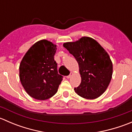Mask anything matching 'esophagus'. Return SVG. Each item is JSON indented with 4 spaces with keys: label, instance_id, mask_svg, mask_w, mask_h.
Wrapping results in <instances>:
<instances>
[{
    "label": "esophagus",
    "instance_id": "1",
    "mask_svg": "<svg viewBox=\"0 0 132 132\" xmlns=\"http://www.w3.org/2000/svg\"><path fill=\"white\" fill-rule=\"evenodd\" d=\"M72 75H73V73H70V74L68 76H67V77H67V78H70Z\"/></svg>",
    "mask_w": 132,
    "mask_h": 132
}]
</instances>
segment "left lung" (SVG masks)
<instances>
[{"mask_svg":"<svg viewBox=\"0 0 132 132\" xmlns=\"http://www.w3.org/2000/svg\"><path fill=\"white\" fill-rule=\"evenodd\" d=\"M63 46L73 55L79 66L81 83L74 89L77 94L89 100L100 96L112 76V62L107 52L96 41L86 36L64 43Z\"/></svg>","mask_w":132,"mask_h":132,"instance_id":"obj_1","label":"left lung"}]
</instances>
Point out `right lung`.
<instances>
[{"mask_svg": "<svg viewBox=\"0 0 132 132\" xmlns=\"http://www.w3.org/2000/svg\"><path fill=\"white\" fill-rule=\"evenodd\" d=\"M56 50V45L42 39L29 49L21 61V84L34 99L45 100L57 92L63 77L58 74L57 64L54 61Z\"/></svg>", "mask_w": 132, "mask_h": 132, "instance_id": "obj_1", "label": "right lung"}]
</instances>
